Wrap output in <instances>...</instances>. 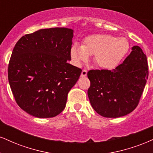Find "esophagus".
<instances>
[{"label":"esophagus","mask_w":153,"mask_h":153,"mask_svg":"<svg viewBox=\"0 0 153 153\" xmlns=\"http://www.w3.org/2000/svg\"><path fill=\"white\" fill-rule=\"evenodd\" d=\"M87 71L86 70H82L81 73V77H85L87 75Z\"/></svg>","instance_id":"obj_1"}]
</instances>
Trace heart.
<instances>
[{
    "label": "heart",
    "mask_w": 153,
    "mask_h": 153,
    "mask_svg": "<svg viewBox=\"0 0 153 153\" xmlns=\"http://www.w3.org/2000/svg\"><path fill=\"white\" fill-rule=\"evenodd\" d=\"M129 42L126 38H116L109 34H95L86 37L82 45L75 43L71 48L72 60L77 66L94 56L97 67L110 71L115 69L129 51Z\"/></svg>",
    "instance_id": "obj_1"
}]
</instances>
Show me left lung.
<instances>
[{
  "label": "left lung",
  "instance_id": "obj_1",
  "mask_svg": "<svg viewBox=\"0 0 153 153\" xmlns=\"http://www.w3.org/2000/svg\"><path fill=\"white\" fill-rule=\"evenodd\" d=\"M148 77L147 57L137 45L112 71L92 70L88 95L93 108L105 117H119L137 107Z\"/></svg>",
  "mask_w": 153,
  "mask_h": 153
}]
</instances>
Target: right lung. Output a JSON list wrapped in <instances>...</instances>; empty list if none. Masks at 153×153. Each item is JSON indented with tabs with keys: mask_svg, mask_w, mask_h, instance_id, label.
<instances>
[{
	"mask_svg": "<svg viewBox=\"0 0 153 153\" xmlns=\"http://www.w3.org/2000/svg\"><path fill=\"white\" fill-rule=\"evenodd\" d=\"M73 30L40 29L22 37L8 65V81L22 110L39 118L53 117L65 108L69 91L82 70L71 65Z\"/></svg>",
	"mask_w": 153,
	"mask_h": 153,
	"instance_id": "add662e5",
	"label": "right lung"
}]
</instances>
